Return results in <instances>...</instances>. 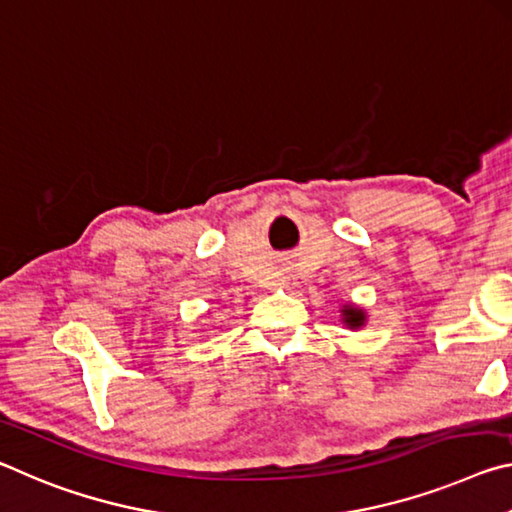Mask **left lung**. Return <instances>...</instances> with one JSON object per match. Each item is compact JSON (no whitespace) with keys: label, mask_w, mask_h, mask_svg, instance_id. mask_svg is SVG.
<instances>
[{"label":"left lung","mask_w":512,"mask_h":512,"mask_svg":"<svg viewBox=\"0 0 512 512\" xmlns=\"http://www.w3.org/2000/svg\"><path fill=\"white\" fill-rule=\"evenodd\" d=\"M342 315H345V322L349 326H363V322H365V315H363V311H358V308L349 306L342 311Z\"/></svg>","instance_id":"8db88e82"}]
</instances>
